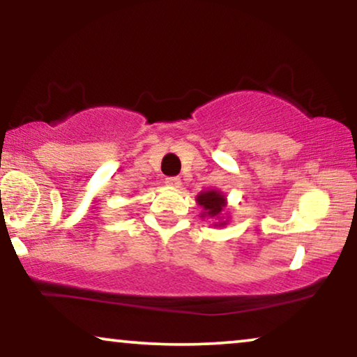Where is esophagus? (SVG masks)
<instances>
[{
  "label": "esophagus",
  "mask_w": 357,
  "mask_h": 357,
  "mask_svg": "<svg viewBox=\"0 0 357 357\" xmlns=\"http://www.w3.org/2000/svg\"><path fill=\"white\" fill-rule=\"evenodd\" d=\"M165 183H167L169 187H180V185H182L178 177H167L165 178Z\"/></svg>",
  "instance_id": "1"
}]
</instances>
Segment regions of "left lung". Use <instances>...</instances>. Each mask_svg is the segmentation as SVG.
Masks as SVG:
<instances>
[{
    "mask_svg": "<svg viewBox=\"0 0 357 357\" xmlns=\"http://www.w3.org/2000/svg\"><path fill=\"white\" fill-rule=\"evenodd\" d=\"M197 203L203 208L202 216L203 218H211L218 219L219 222L214 224V226H226L227 221H224L222 214L224 209H226V197L218 190H206V192H202L197 197Z\"/></svg>",
    "mask_w": 357,
    "mask_h": 357,
    "instance_id": "1",
    "label": "left lung"
}]
</instances>
